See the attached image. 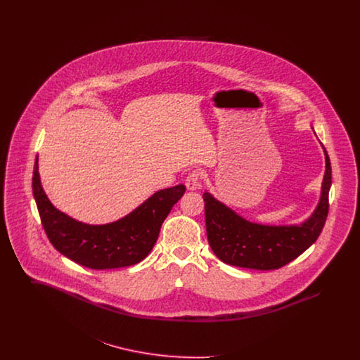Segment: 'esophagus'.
<instances>
[{"instance_id":"obj_1","label":"esophagus","mask_w":360,"mask_h":360,"mask_svg":"<svg viewBox=\"0 0 360 360\" xmlns=\"http://www.w3.org/2000/svg\"><path fill=\"white\" fill-rule=\"evenodd\" d=\"M185 185L188 190H197L201 188V174L198 170H193L188 172L186 179H185Z\"/></svg>"}]
</instances>
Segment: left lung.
Segmentation results:
<instances>
[{
  "label": "left lung",
  "instance_id": "8db88e82",
  "mask_svg": "<svg viewBox=\"0 0 360 360\" xmlns=\"http://www.w3.org/2000/svg\"><path fill=\"white\" fill-rule=\"evenodd\" d=\"M326 175L320 202L301 225H262L240 217L207 191L205 201L206 235L210 248L224 263L254 269L276 270L300 257L320 236L329 209L332 169L326 150Z\"/></svg>",
  "mask_w": 360,
  "mask_h": 360
}]
</instances>
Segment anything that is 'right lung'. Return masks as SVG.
Instances as JSON below:
<instances>
[{
  "label": "right lung",
  "mask_w": 360,
  "mask_h": 360,
  "mask_svg": "<svg viewBox=\"0 0 360 360\" xmlns=\"http://www.w3.org/2000/svg\"><path fill=\"white\" fill-rule=\"evenodd\" d=\"M32 188L41 225L52 245L70 260L93 270L119 269L141 262L151 252L162 224L186 190L185 185L159 190L120 220L89 225L52 205L40 184L37 159Z\"/></svg>",
  "instance_id": "right-lung-1"
}]
</instances>
